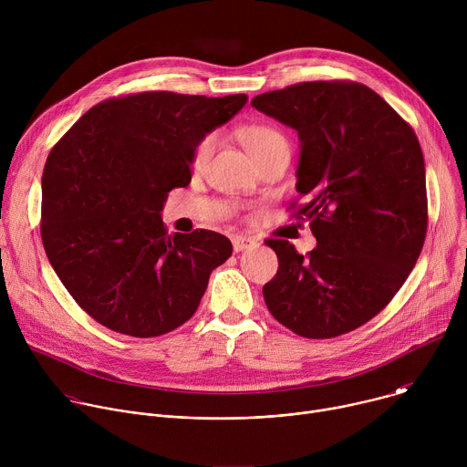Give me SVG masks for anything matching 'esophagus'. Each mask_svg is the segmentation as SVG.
Wrapping results in <instances>:
<instances>
[{
    "label": "esophagus",
    "instance_id": "obj_1",
    "mask_svg": "<svg viewBox=\"0 0 467 467\" xmlns=\"http://www.w3.org/2000/svg\"><path fill=\"white\" fill-rule=\"evenodd\" d=\"M231 242H233V249H234L236 253L245 251V249H251V247L256 245V242H254L253 238L244 236V234H234V236L231 238Z\"/></svg>",
    "mask_w": 467,
    "mask_h": 467
}]
</instances>
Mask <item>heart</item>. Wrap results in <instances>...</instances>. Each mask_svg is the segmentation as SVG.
<instances>
[{
  "label": "heart",
  "instance_id": "obj_1",
  "mask_svg": "<svg viewBox=\"0 0 467 467\" xmlns=\"http://www.w3.org/2000/svg\"><path fill=\"white\" fill-rule=\"evenodd\" d=\"M240 142L244 148L249 151L253 161L260 166L265 159H270L277 151L288 150V142L285 139L283 132L275 129L274 125L268 123H251L240 129L238 132ZM218 137L216 132H207L205 137H202L192 151V168L193 170H202L209 159L213 157V151L216 148Z\"/></svg>",
  "mask_w": 467,
  "mask_h": 467
}]
</instances>
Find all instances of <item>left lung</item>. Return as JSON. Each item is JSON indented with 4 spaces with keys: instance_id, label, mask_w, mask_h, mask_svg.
I'll return each mask as SVG.
<instances>
[{
    "instance_id": "left-lung-1",
    "label": "left lung",
    "mask_w": 467,
    "mask_h": 467,
    "mask_svg": "<svg viewBox=\"0 0 467 467\" xmlns=\"http://www.w3.org/2000/svg\"><path fill=\"white\" fill-rule=\"evenodd\" d=\"M251 105L297 130L305 203L290 211L317 240L306 254L288 240H265L279 270L264 285V301L296 335L337 338L375 317L418 262L429 223L421 146L414 129L357 81L297 83Z\"/></svg>"
}]
</instances>
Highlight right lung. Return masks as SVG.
<instances>
[{"label":"right lung","instance_id":"add662e5","mask_svg":"<svg viewBox=\"0 0 467 467\" xmlns=\"http://www.w3.org/2000/svg\"><path fill=\"white\" fill-rule=\"evenodd\" d=\"M245 94L139 92L85 112L53 146L42 173L40 233L64 288L103 327L153 338L188 321L231 240L168 234L161 211L190 184L192 151L231 119Z\"/></svg>","mask_w":467,"mask_h":467}]
</instances>
